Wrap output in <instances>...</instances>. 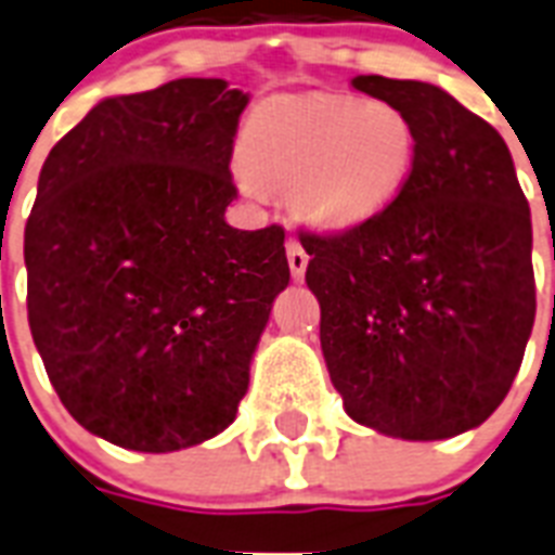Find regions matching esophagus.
<instances>
[{"mask_svg": "<svg viewBox=\"0 0 555 555\" xmlns=\"http://www.w3.org/2000/svg\"><path fill=\"white\" fill-rule=\"evenodd\" d=\"M287 264H291V273L296 282L305 279V270H308V254H305V247H301L296 238H287Z\"/></svg>", "mask_w": 555, "mask_h": 555, "instance_id": "obj_1", "label": "esophagus"}]
</instances>
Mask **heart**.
<instances>
[{
	"label": "heart",
	"instance_id": "1",
	"mask_svg": "<svg viewBox=\"0 0 555 555\" xmlns=\"http://www.w3.org/2000/svg\"><path fill=\"white\" fill-rule=\"evenodd\" d=\"M416 153L408 111L350 93L270 99L238 139L247 191H291L293 214L319 231L356 228L393 205Z\"/></svg>",
	"mask_w": 555,
	"mask_h": 555
}]
</instances>
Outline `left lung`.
Segmentation results:
<instances>
[{"label":"left lung","mask_w":555,"mask_h":555,"mask_svg":"<svg viewBox=\"0 0 555 555\" xmlns=\"http://www.w3.org/2000/svg\"><path fill=\"white\" fill-rule=\"evenodd\" d=\"M408 111L399 199L336 233L299 231L319 339L348 416L410 441L479 427L511 390L535 319L530 207L493 125L436 85L356 76Z\"/></svg>","instance_id":"8db88e82"}]
</instances>
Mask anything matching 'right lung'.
<instances>
[{
	"label": "right lung",
	"instance_id": "obj_1",
	"mask_svg": "<svg viewBox=\"0 0 555 555\" xmlns=\"http://www.w3.org/2000/svg\"><path fill=\"white\" fill-rule=\"evenodd\" d=\"M245 105L224 79L105 99L39 173L30 333L67 413L119 448L170 453L222 434L291 282L282 224L224 222Z\"/></svg>",
	"mask_w": 555,
	"mask_h": 555
}]
</instances>
